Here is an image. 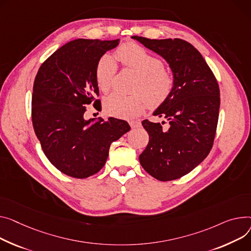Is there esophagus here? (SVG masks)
<instances>
[{
  "mask_svg": "<svg viewBox=\"0 0 251 251\" xmlns=\"http://www.w3.org/2000/svg\"><path fill=\"white\" fill-rule=\"evenodd\" d=\"M129 124H130L131 128H138L141 125L140 121H130Z\"/></svg>",
  "mask_w": 251,
  "mask_h": 251,
  "instance_id": "obj_1",
  "label": "esophagus"
}]
</instances>
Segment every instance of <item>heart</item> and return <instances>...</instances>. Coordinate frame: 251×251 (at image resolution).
<instances>
[{
    "label": "heart",
    "instance_id": "obj_1",
    "mask_svg": "<svg viewBox=\"0 0 251 251\" xmlns=\"http://www.w3.org/2000/svg\"><path fill=\"white\" fill-rule=\"evenodd\" d=\"M117 55L125 68L140 75L134 88V92L139 94L126 96L114 93L108 96L104 101V109L108 115L122 119L135 118L147 104L151 108H157L172 96L175 77L164 69L160 58L135 42H127L119 46ZM117 71L118 65L111 55L104 54L100 57L96 66V81L102 92L110 91Z\"/></svg>",
    "mask_w": 251,
    "mask_h": 251
}]
</instances>
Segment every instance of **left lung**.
Wrapping results in <instances>:
<instances>
[{
	"instance_id": "8db88e82",
	"label": "left lung",
	"mask_w": 251,
	"mask_h": 251,
	"mask_svg": "<svg viewBox=\"0 0 251 251\" xmlns=\"http://www.w3.org/2000/svg\"><path fill=\"white\" fill-rule=\"evenodd\" d=\"M132 38L163 57L175 77L172 96L153 112L169 121V128L142 121L149 142L139 161L158 180L176 179L192 172L212 149L220 108L218 82L191 43L179 38Z\"/></svg>"
}]
</instances>
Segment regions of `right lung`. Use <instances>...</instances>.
<instances>
[{"instance_id":"right-lung-1","label":"right lung","mask_w":251,"mask_h":251,"mask_svg":"<svg viewBox=\"0 0 251 251\" xmlns=\"http://www.w3.org/2000/svg\"><path fill=\"white\" fill-rule=\"evenodd\" d=\"M120 39H75L50 55L40 66L32 94V124L44 154L62 174L91 176L105 165L110 145L130 130L129 124L110 117L85 119L99 88L96 66L100 57Z\"/></svg>"}]
</instances>
